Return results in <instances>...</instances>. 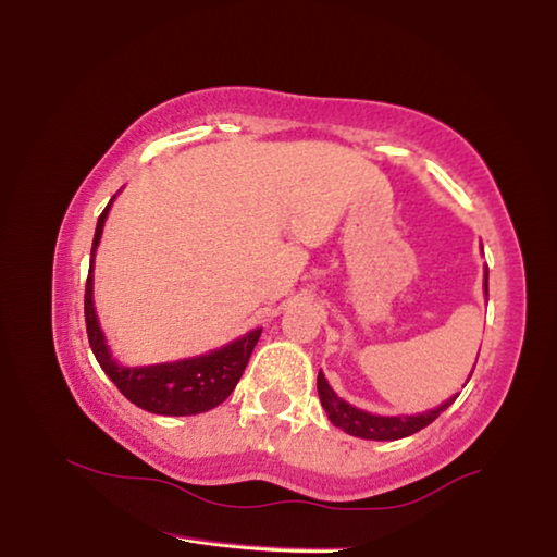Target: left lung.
<instances>
[{"label": "left lung", "mask_w": 557, "mask_h": 557, "mask_svg": "<svg viewBox=\"0 0 557 557\" xmlns=\"http://www.w3.org/2000/svg\"><path fill=\"white\" fill-rule=\"evenodd\" d=\"M484 292L488 297V270L484 275ZM317 391H319V400H322V408L329 414V420H332L336 428L348 432V435L361 437V440H403L408 435H414V432L428 428L430 422H435L440 418V412H445L459 395L457 393L455 398L445 400L435 410H428L420 414H393V418H388V414H371L366 410H358L351 403L338 398V395L332 391V385L326 383L322 371H319V379H317Z\"/></svg>", "instance_id": "8db88e82"}]
</instances>
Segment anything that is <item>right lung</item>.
I'll use <instances>...</instances> for the list:
<instances>
[{"label": "right lung", "mask_w": 557, "mask_h": 557, "mask_svg": "<svg viewBox=\"0 0 557 557\" xmlns=\"http://www.w3.org/2000/svg\"><path fill=\"white\" fill-rule=\"evenodd\" d=\"M112 199L106 206V211L100 213L96 225L90 272L86 280V329L92 354H96L100 369L106 371L108 379L117 385V391L129 403H135L137 408L154 414H174V418H178V414H199L211 410L228 398L235 385H238L262 329H252L245 336L203 356L182 358V361L174 363L139 366V369L120 366L110 354L106 336L100 332L96 307H92V262H96V248L100 243L102 225H106Z\"/></svg>", "instance_id": "1"}]
</instances>
